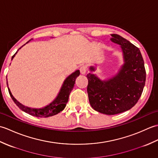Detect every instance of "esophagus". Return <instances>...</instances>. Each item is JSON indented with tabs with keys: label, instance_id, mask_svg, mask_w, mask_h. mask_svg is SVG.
<instances>
[{
	"label": "esophagus",
	"instance_id": "esophagus-1",
	"mask_svg": "<svg viewBox=\"0 0 158 158\" xmlns=\"http://www.w3.org/2000/svg\"><path fill=\"white\" fill-rule=\"evenodd\" d=\"M86 70H87V67L86 66H81V68H80V73H81V75H85L86 73Z\"/></svg>",
	"mask_w": 158,
	"mask_h": 158
}]
</instances>
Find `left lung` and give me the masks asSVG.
<instances>
[{"label":"left lung","mask_w":158,"mask_h":158,"mask_svg":"<svg viewBox=\"0 0 158 158\" xmlns=\"http://www.w3.org/2000/svg\"><path fill=\"white\" fill-rule=\"evenodd\" d=\"M110 41L120 45L123 64L110 78L101 79L96 74V66L89 67L87 88L90 105L105 115H115L130 109L138 102L145 84L146 72L138 48L118 35Z\"/></svg>","instance_id":"obj_1"}]
</instances>
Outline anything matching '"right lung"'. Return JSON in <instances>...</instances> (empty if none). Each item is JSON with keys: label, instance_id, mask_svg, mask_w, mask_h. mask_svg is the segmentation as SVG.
Masks as SVG:
<instances>
[{"label": "right lung", "instance_id": "1", "mask_svg": "<svg viewBox=\"0 0 158 158\" xmlns=\"http://www.w3.org/2000/svg\"><path fill=\"white\" fill-rule=\"evenodd\" d=\"M31 41V40H30V41H28L26 43H28ZM26 44H24L23 45H25ZM23 46H22V48ZM22 48H20L19 49H20ZM19 49L16 52L15 54L12 56L11 60L13 59V58H14L16 53H18ZM79 75H80L79 70H77L76 71L73 73L72 74H70L69 76L67 77L64 81L63 84L62 85L61 88H60V92L58 94L57 96L56 97V98L53 100L52 102H50L49 105L39 109L31 108V107L26 106L25 105H22V103H20L14 98V96L12 95L11 90H10L9 88L7 80H6V84H7L9 94L11 96L13 102L16 104V105L18 106L22 110H23V111H24L26 113H28L29 115L35 116V117H48L55 115L56 114L60 113L62 110L64 109L65 106L66 105V103L68 102L70 93L71 92V91L74 88L77 77H79Z\"/></svg>", "mask_w": 158, "mask_h": 158}]
</instances>
